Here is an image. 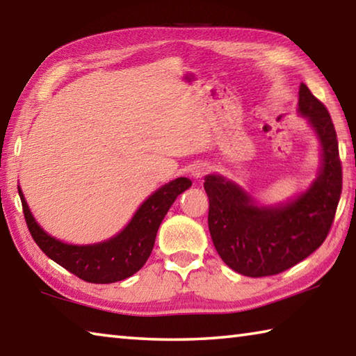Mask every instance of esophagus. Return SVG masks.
<instances>
[{
    "label": "esophagus",
    "mask_w": 356,
    "mask_h": 356,
    "mask_svg": "<svg viewBox=\"0 0 356 356\" xmlns=\"http://www.w3.org/2000/svg\"><path fill=\"white\" fill-rule=\"evenodd\" d=\"M207 172H209V165H205V163H197V165L193 166V170H191V176L195 177V179H200V177H204Z\"/></svg>",
    "instance_id": "34e87169"
}]
</instances>
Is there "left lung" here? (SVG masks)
<instances>
[{
	"label": "left lung",
	"mask_w": 356,
	"mask_h": 356,
	"mask_svg": "<svg viewBox=\"0 0 356 356\" xmlns=\"http://www.w3.org/2000/svg\"><path fill=\"white\" fill-rule=\"evenodd\" d=\"M299 113L318 134L322 166L312 186L288 204L261 207L240 186L210 174L204 188L209 196V229L219 257L248 277L280 274L293 268L325 241L342 190L338 138L327 107L299 88Z\"/></svg>",
	"instance_id": "left-lung-1"
}]
</instances>
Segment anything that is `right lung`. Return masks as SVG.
I'll use <instances>...</instances> for the list:
<instances>
[{
    "mask_svg": "<svg viewBox=\"0 0 356 356\" xmlns=\"http://www.w3.org/2000/svg\"><path fill=\"white\" fill-rule=\"evenodd\" d=\"M191 180H171L147 197L124 229L111 240L98 244L74 245L56 240L35 222L23 191L18 186L26 224L32 238L51 260L88 283H115L143 268L149 258L157 230L180 193L188 190Z\"/></svg>",
    "mask_w": 356,
    "mask_h": 356,
    "instance_id": "obj_1",
    "label": "right lung"
}]
</instances>
